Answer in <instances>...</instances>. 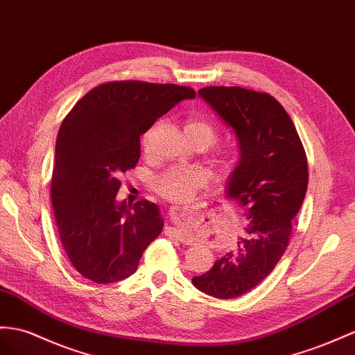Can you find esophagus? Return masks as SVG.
I'll use <instances>...</instances> for the list:
<instances>
[{"mask_svg":"<svg viewBox=\"0 0 355 355\" xmlns=\"http://www.w3.org/2000/svg\"><path fill=\"white\" fill-rule=\"evenodd\" d=\"M166 234H175V228H171V226H169V228H166ZM177 237H178V235H177ZM181 241H183V240H181Z\"/></svg>","mask_w":355,"mask_h":355,"instance_id":"esophagus-1","label":"esophagus"}]
</instances>
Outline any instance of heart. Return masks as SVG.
<instances>
[{"label":"heart","mask_w":355,"mask_h":355,"mask_svg":"<svg viewBox=\"0 0 355 355\" xmlns=\"http://www.w3.org/2000/svg\"><path fill=\"white\" fill-rule=\"evenodd\" d=\"M184 132L187 138L195 145L210 147L219 136L217 124L213 118L204 114H195L187 116L184 123ZM237 156L232 145H226L216 151V162L219 168L230 169ZM208 177L204 171L196 168H169L154 178V190L169 202L184 204L192 199L199 187L207 184Z\"/></svg>","instance_id":"1"}]
</instances>
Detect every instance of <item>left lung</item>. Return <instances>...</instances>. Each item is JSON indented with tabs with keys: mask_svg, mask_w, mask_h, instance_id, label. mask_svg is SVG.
Segmentation results:
<instances>
[{
	"mask_svg": "<svg viewBox=\"0 0 355 355\" xmlns=\"http://www.w3.org/2000/svg\"><path fill=\"white\" fill-rule=\"evenodd\" d=\"M198 94L234 130L240 150L225 192L246 213V234L211 270L192 279L202 293L228 300L259 285L284 257L306 196L307 157L275 97L241 87H205Z\"/></svg>",
	"mask_w": 355,
	"mask_h": 355,
	"instance_id": "1",
	"label": "left lung"
}]
</instances>
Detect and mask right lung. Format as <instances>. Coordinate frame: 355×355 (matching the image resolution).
<instances>
[{"label": "right lung", "mask_w": 355, "mask_h": 355, "mask_svg": "<svg viewBox=\"0 0 355 355\" xmlns=\"http://www.w3.org/2000/svg\"><path fill=\"white\" fill-rule=\"evenodd\" d=\"M195 96L174 84L112 80L88 91L62 120L51 198L61 244L83 277L103 285L132 276L162 232L154 202H116L118 178L138 163L139 136Z\"/></svg>", "instance_id": "right-lung-1"}]
</instances>
